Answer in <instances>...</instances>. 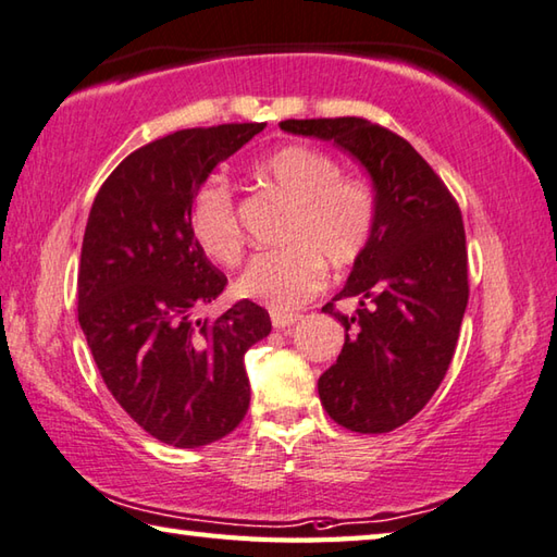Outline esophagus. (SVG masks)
Instances as JSON below:
<instances>
[{
  "label": "esophagus",
  "mask_w": 557,
  "mask_h": 557,
  "mask_svg": "<svg viewBox=\"0 0 557 557\" xmlns=\"http://www.w3.org/2000/svg\"><path fill=\"white\" fill-rule=\"evenodd\" d=\"M300 320L298 313H278V310H271V325L276 330H286L290 325H296Z\"/></svg>",
  "instance_id": "1"
}]
</instances>
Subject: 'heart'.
Instances as JSON below:
<instances>
[{
  "instance_id": "heart-1",
  "label": "heart",
  "mask_w": 557,
  "mask_h": 557,
  "mask_svg": "<svg viewBox=\"0 0 557 557\" xmlns=\"http://www.w3.org/2000/svg\"><path fill=\"white\" fill-rule=\"evenodd\" d=\"M253 175L290 208L278 232L284 247L257 253L234 281V294L288 313L325 286V263L345 271L364 257L376 227V193L359 175L343 173L333 153L308 144L263 156ZM190 230L210 259L239 261L244 237L237 198L222 175H210L195 190Z\"/></svg>"
}]
</instances>
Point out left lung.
<instances>
[{
	"mask_svg": "<svg viewBox=\"0 0 557 557\" xmlns=\"http://www.w3.org/2000/svg\"><path fill=\"white\" fill-rule=\"evenodd\" d=\"M362 161L376 190V227L345 288L323 308L345 325L337 362L320 376L327 416L355 433H388L423 411L453 362L470 298L460 205L404 136L362 116L286 120ZM357 297L352 317L334 300Z\"/></svg>",
	"mask_w": 557,
	"mask_h": 557,
	"instance_id": "1",
	"label": "left lung"
}]
</instances>
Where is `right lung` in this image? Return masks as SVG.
<instances>
[{"label": "right lung", "mask_w": 557, "mask_h": 557, "mask_svg": "<svg viewBox=\"0 0 557 557\" xmlns=\"http://www.w3.org/2000/svg\"><path fill=\"white\" fill-rule=\"evenodd\" d=\"M263 126H195L141 146L102 183L87 218L77 320L116 404L165 445L214 443L247 416L244 352L271 333V318L239 300L218 320H195L227 276L195 242L190 202Z\"/></svg>", "instance_id": "add662e5"}]
</instances>
